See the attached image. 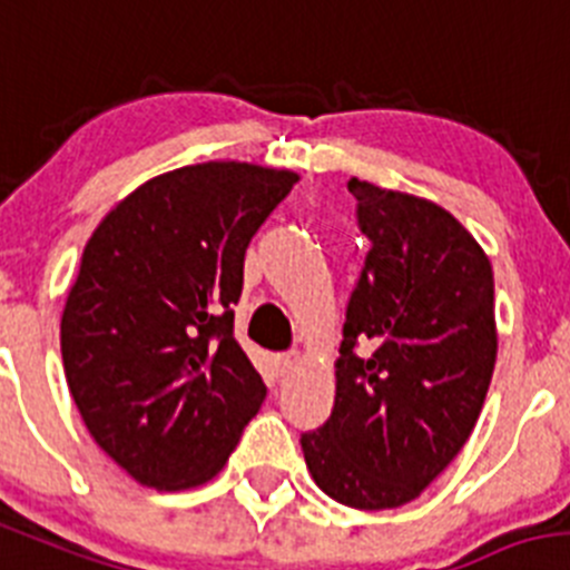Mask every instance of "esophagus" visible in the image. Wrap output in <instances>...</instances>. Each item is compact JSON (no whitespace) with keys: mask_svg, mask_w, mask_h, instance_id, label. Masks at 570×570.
Instances as JSON below:
<instances>
[{"mask_svg":"<svg viewBox=\"0 0 570 570\" xmlns=\"http://www.w3.org/2000/svg\"><path fill=\"white\" fill-rule=\"evenodd\" d=\"M296 362H299V353H296V350H285V353H276V358H274L276 373H279V375L291 373V370L296 367Z\"/></svg>","mask_w":570,"mask_h":570,"instance_id":"esophagus-1","label":"esophagus"}]
</instances>
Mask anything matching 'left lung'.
Returning a JSON list of instances; mask_svg holds the SVG:
<instances>
[{
	"label": "left lung",
	"instance_id": "left-lung-1",
	"mask_svg": "<svg viewBox=\"0 0 570 570\" xmlns=\"http://www.w3.org/2000/svg\"><path fill=\"white\" fill-rule=\"evenodd\" d=\"M370 239L350 294L336 401L299 443L316 487L350 509H395L472 435L498 358L492 263L449 212L347 183Z\"/></svg>",
	"mask_w": 570,
	"mask_h": 570
}]
</instances>
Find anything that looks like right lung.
Returning <instances> with one entry per match:
<instances>
[{
    "label": "right lung",
    "mask_w": 570,
    "mask_h": 570,
    "mask_svg": "<svg viewBox=\"0 0 570 570\" xmlns=\"http://www.w3.org/2000/svg\"><path fill=\"white\" fill-rule=\"evenodd\" d=\"M296 180L234 160L183 166L118 203L83 248L61 316L67 387L144 487L212 480L263 406L234 305L245 248Z\"/></svg>",
    "instance_id": "1"
}]
</instances>
